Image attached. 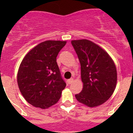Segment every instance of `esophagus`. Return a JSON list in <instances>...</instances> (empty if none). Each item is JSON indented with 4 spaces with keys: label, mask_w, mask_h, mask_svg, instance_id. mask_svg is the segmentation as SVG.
Returning <instances> with one entry per match:
<instances>
[{
    "label": "esophagus",
    "mask_w": 133,
    "mask_h": 133,
    "mask_svg": "<svg viewBox=\"0 0 133 133\" xmlns=\"http://www.w3.org/2000/svg\"><path fill=\"white\" fill-rule=\"evenodd\" d=\"M73 82V78H70L69 80H68V84H71L72 82Z\"/></svg>",
    "instance_id": "1"
}]
</instances>
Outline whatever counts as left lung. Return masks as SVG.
<instances>
[{
  "label": "left lung",
  "instance_id": "8db88e82",
  "mask_svg": "<svg viewBox=\"0 0 133 133\" xmlns=\"http://www.w3.org/2000/svg\"><path fill=\"white\" fill-rule=\"evenodd\" d=\"M81 66L83 89L76 100L90 108L104 104L116 88L117 72L113 60L97 44L85 39L72 41Z\"/></svg>",
  "mask_w": 133,
  "mask_h": 133
}]
</instances>
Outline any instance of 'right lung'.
Listing matches in <instances>:
<instances>
[{"instance_id":"obj_1","label":"right lung","mask_w":133,"mask_h":133,"mask_svg":"<svg viewBox=\"0 0 133 133\" xmlns=\"http://www.w3.org/2000/svg\"><path fill=\"white\" fill-rule=\"evenodd\" d=\"M66 41H47L33 48L22 60L17 82L22 96L36 108L46 109L55 104L65 88L57 62Z\"/></svg>"}]
</instances>
